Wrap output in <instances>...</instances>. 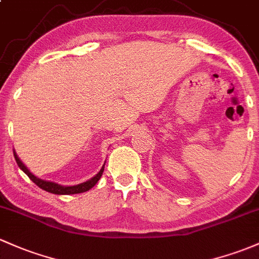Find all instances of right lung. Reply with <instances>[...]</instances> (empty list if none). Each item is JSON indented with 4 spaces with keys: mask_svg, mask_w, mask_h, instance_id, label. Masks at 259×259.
Segmentation results:
<instances>
[{
    "mask_svg": "<svg viewBox=\"0 0 259 259\" xmlns=\"http://www.w3.org/2000/svg\"><path fill=\"white\" fill-rule=\"evenodd\" d=\"M13 154H15V159H16V162H17L19 168H21L24 173L28 175L29 179L32 180L35 185H38L40 189L48 191V193L57 194V195H70V194H80V193H85V191L90 190V189L94 188V186L96 185V183L99 182L102 173H104V169H105V164H104V165H102V168L100 169L99 173H97L95 177L91 178V179H89L88 182H84V183H81V184H77V185L66 186V185L57 184V183H54V182H48V180L39 179V178L35 177L34 174L30 173L29 169L24 165L23 162H22L21 159H19V157L17 155V153H16L15 149H13Z\"/></svg>",
    "mask_w": 259,
    "mask_h": 259,
    "instance_id": "1",
    "label": "right lung"
}]
</instances>
